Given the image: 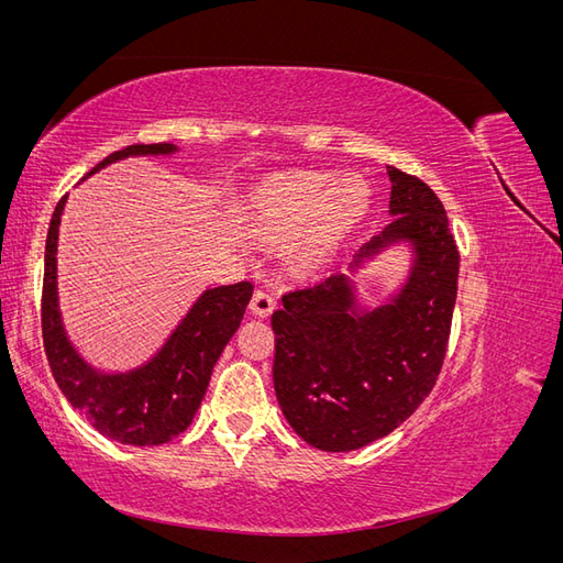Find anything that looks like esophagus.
Segmentation results:
<instances>
[{
	"mask_svg": "<svg viewBox=\"0 0 563 563\" xmlns=\"http://www.w3.org/2000/svg\"><path fill=\"white\" fill-rule=\"evenodd\" d=\"M275 305H277L275 296H272L269 291H265V288H258V291L253 294L249 308H251V312L255 317H269L272 310H275Z\"/></svg>",
	"mask_w": 563,
	"mask_h": 563,
	"instance_id": "34e87169",
	"label": "esophagus"
}]
</instances>
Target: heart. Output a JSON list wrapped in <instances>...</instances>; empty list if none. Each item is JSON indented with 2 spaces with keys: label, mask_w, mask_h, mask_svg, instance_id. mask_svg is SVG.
Wrapping results in <instances>:
<instances>
[{
  "label": "heart",
  "mask_w": 563,
  "mask_h": 563,
  "mask_svg": "<svg viewBox=\"0 0 563 563\" xmlns=\"http://www.w3.org/2000/svg\"><path fill=\"white\" fill-rule=\"evenodd\" d=\"M255 211L269 236L279 242L302 236L305 258L321 261L362 216L364 187L352 176L331 180L323 174H298L265 187Z\"/></svg>",
  "instance_id": "heart-1"
}]
</instances>
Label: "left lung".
I'll return each instance as SVG.
<instances>
[{
	"mask_svg": "<svg viewBox=\"0 0 563 563\" xmlns=\"http://www.w3.org/2000/svg\"><path fill=\"white\" fill-rule=\"evenodd\" d=\"M391 223L350 263L282 298L272 314L277 401L310 446L345 453L387 437L430 395L444 364L460 255L439 197L387 166ZM412 253L397 292L376 309L351 277L389 247Z\"/></svg>",
	"mask_w": 563,
	"mask_h": 563,
	"instance_id": "8db88e82",
	"label": "left lung"
}]
</instances>
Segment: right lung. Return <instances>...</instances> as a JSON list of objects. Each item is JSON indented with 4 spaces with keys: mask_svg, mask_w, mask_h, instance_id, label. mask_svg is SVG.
Listing matches in <instances>:
<instances>
[{
    "mask_svg": "<svg viewBox=\"0 0 563 563\" xmlns=\"http://www.w3.org/2000/svg\"><path fill=\"white\" fill-rule=\"evenodd\" d=\"M176 152L172 143L131 145L112 152L87 176L129 157H168ZM65 201L67 195L51 218L44 253L42 335L51 373L65 399L103 437L129 446L166 444L190 428L218 356L244 319L253 284L207 288L145 364L129 371H100L70 343L60 317L56 253Z\"/></svg>",
    "mask_w": 563,
    "mask_h": 563,
    "instance_id": "obj_1",
    "label": "right lung"
}]
</instances>
